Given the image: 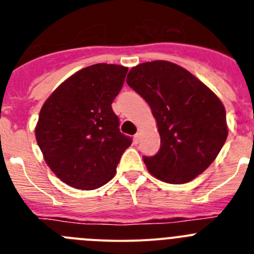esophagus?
Instances as JSON below:
<instances>
[{
	"mask_svg": "<svg viewBox=\"0 0 254 254\" xmlns=\"http://www.w3.org/2000/svg\"><path fill=\"white\" fill-rule=\"evenodd\" d=\"M139 137H141V136H139V133H138V132H137V133L134 134V136H133L134 143H138V141H139Z\"/></svg>",
	"mask_w": 254,
	"mask_h": 254,
	"instance_id": "1",
	"label": "esophagus"
}]
</instances>
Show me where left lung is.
I'll list each match as a JSON object with an SVG mask.
<instances>
[{
    "instance_id": "8db88e82",
    "label": "left lung",
    "mask_w": 254,
    "mask_h": 254,
    "mask_svg": "<svg viewBox=\"0 0 254 254\" xmlns=\"http://www.w3.org/2000/svg\"><path fill=\"white\" fill-rule=\"evenodd\" d=\"M127 84L148 103L161 137L155 156H143L159 180L184 184L210 166L228 136L222 102L191 73L156 60L129 70Z\"/></svg>"
}]
</instances>
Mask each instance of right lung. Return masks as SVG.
Masks as SVG:
<instances>
[{
  "instance_id": "1",
  "label": "right lung",
  "mask_w": 254,
  "mask_h": 254,
  "mask_svg": "<svg viewBox=\"0 0 254 254\" xmlns=\"http://www.w3.org/2000/svg\"><path fill=\"white\" fill-rule=\"evenodd\" d=\"M128 69L94 64L76 71L46 99L35 134L46 164L80 190L108 183L132 138L120 131L112 103Z\"/></svg>"
}]
</instances>
